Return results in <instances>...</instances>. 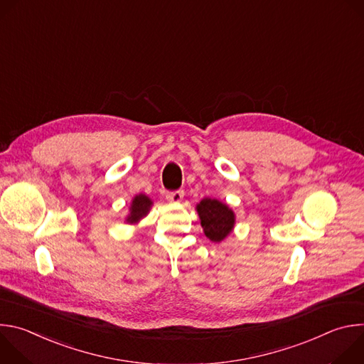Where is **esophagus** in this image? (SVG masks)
<instances>
[{"label":"esophagus","mask_w":364,"mask_h":364,"mask_svg":"<svg viewBox=\"0 0 364 364\" xmlns=\"http://www.w3.org/2000/svg\"><path fill=\"white\" fill-rule=\"evenodd\" d=\"M183 196H184V193H183L181 190H177V191H170V193H167L166 198H167L170 203H180V201L183 200Z\"/></svg>","instance_id":"1"}]
</instances>
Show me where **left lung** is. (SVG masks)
I'll return each mask as SVG.
<instances>
[{"instance_id":"8db88e82","label":"left lung","mask_w":364,"mask_h":364,"mask_svg":"<svg viewBox=\"0 0 364 364\" xmlns=\"http://www.w3.org/2000/svg\"><path fill=\"white\" fill-rule=\"evenodd\" d=\"M196 209L204 235L212 242H222L233 230L235 213L228 204L205 197L197 204Z\"/></svg>"}]
</instances>
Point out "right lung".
Here are the masks:
<instances>
[{"instance_id": "add662e5", "label": "right lung", "mask_w": 364, "mask_h": 364, "mask_svg": "<svg viewBox=\"0 0 364 364\" xmlns=\"http://www.w3.org/2000/svg\"><path fill=\"white\" fill-rule=\"evenodd\" d=\"M152 201L148 196L145 194H138L132 198L131 207H129V215L127 218V223L135 225L138 223L142 218H145L151 209Z\"/></svg>"}]
</instances>
